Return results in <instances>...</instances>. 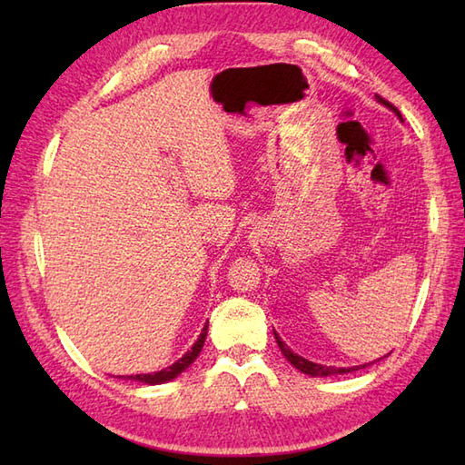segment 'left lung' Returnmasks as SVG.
<instances>
[{"mask_svg":"<svg viewBox=\"0 0 465 465\" xmlns=\"http://www.w3.org/2000/svg\"><path fill=\"white\" fill-rule=\"evenodd\" d=\"M378 97V102L380 104H383V105H388L391 112H396L398 114V117L401 120V115H400V112H398V107L396 105H391L390 102H385L383 97H380V95H375ZM273 335H275V341H278V345H280V350H282V353L285 355V360H288L293 368H298L300 371H303V373H308V375H313V378H325V375H335V373H350V371H355V370H361V368H365V365H355V368H333V365H320V363H313V361H310V360H303L302 355H298V353H293L288 345H285L283 341H282V338L278 333H275V330H273Z\"/></svg>","mask_w":465,"mask_h":465,"instance_id":"8db88e82","label":"left lung"}]
</instances>
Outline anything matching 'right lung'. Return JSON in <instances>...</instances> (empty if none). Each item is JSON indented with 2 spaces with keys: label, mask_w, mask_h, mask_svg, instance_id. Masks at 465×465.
Returning a JSON list of instances; mask_svg holds the SVG:
<instances>
[{
  "label": "right lung",
  "mask_w": 465,
  "mask_h": 465,
  "mask_svg": "<svg viewBox=\"0 0 465 465\" xmlns=\"http://www.w3.org/2000/svg\"><path fill=\"white\" fill-rule=\"evenodd\" d=\"M205 335H207V323L203 325V330L200 333V338L192 345V350L187 351L183 358L177 360L175 363H172L170 368H165L162 371H155V373H137V375H125L124 380H134V381H140V383H147V385H157V383H165L173 378H177L182 371H185L190 365L195 361L197 355H200L202 348H203V341H205Z\"/></svg>",
  "instance_id": "add662e5"
}]
</instances>
